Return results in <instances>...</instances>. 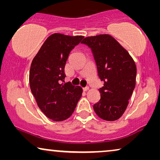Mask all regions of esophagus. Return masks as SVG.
Here are the masks:
<instances>
[{
  "instance_id": "esophagus-1",
  "label": "esophagus",
  "mask_w": 160,
  "mask_h": 160,
  "mask_svg": "<svg viewBox=\"0 0 160 160\" xmlns=\"http://www.w3.org/2000/svg\"><path fill=\"white\" fill-rule=\"evenodd\" d=\"M83 90H84V92L88 91V90H89V87H84V88H83Z\"/></svg>"
}]
</instances>
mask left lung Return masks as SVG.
<instances>
[{
	"label": "left lung",
	"mask_w": 160,
	"mask_h": 160,
	"mask_svg": "<svg viewBox=\"0 0 160 160\" xmlns=\"http://www.w3.org/2000/svg\"><path fill=\"white\" fill-rule=\"evenodd\" d=\"M91 48L98 76L104 82L100 100L93 106L98 117L115 121L123 115L134 90L137 68L129 52L108 34L89 36L82 41Z\"/></svg>",
	"instance_id": "obj_1"
}]
</instances>
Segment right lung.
I'll return each mask as SVG.
<instances>
[{
    "mask_svg": "<svg viewBox=\"0 0 160 160\" xmlns=\"http://www.w3.org/2000/svg\"><path fill=\"white\" fill-rule=\"evenodd\" d=\"M84 36L54 33L48 37L32 61L30 87L41 111L54 122L67 119L82 97V88L65 79V66L70 52Z\"/></svg>",
    "mask_w": 160,
    "mask_h": 160,
    "instance_id": "1",
    "label": "right lung"
}]
</instances>
